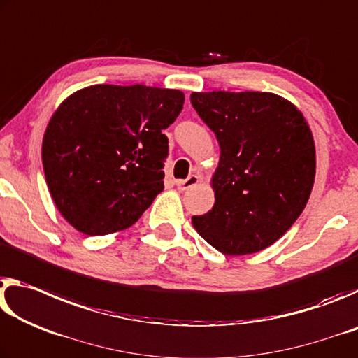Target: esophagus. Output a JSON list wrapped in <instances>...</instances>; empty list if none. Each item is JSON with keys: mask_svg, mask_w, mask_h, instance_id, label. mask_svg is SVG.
Listing matches in <instances>:
<instances>
[{"mask_svg": "<svg viewBox=\"0 0 358 358\" xmlns=\"http://www.w3.org/2000/svg\"><path fill=\"white\" fill-rule=\"evenodd\" d=\"M198 182H200V178H198L196 174H192L184 180H178L176 185H178L179 190H189V189H192V187H195Z\"/></svg>", "mask_w": 358, "mask_h": 358, "instance_id": "1", "label": "esophagus"}]
</instances>
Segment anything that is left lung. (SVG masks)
Returning <instances> with one entry per match:
<instances>
[{"label": "left lung", "mask_w": 358, "mask_h": 358, "mask_svg": "<svg viewBox=\"0 0 358 358\" xmlns=\"http://www.w3.org/2000/svg\"><path fill=\"white\" fill-rule=\"evenodd\" d=\"M190 101L220 145L215 203L193 215V227L225 255L266 249L295 224L311 195V128L294 104L268 92H193Z\"/></svg>", "instance_id": "1"}]
</instances>
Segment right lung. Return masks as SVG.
<instances>
[{"label":"right lung","instance_id":"obj_1","mask_svg":"<svg viewBox=\"0 0 358 358\" xmlns=\"http://www.w3.org/2000/svg\"><path fill=\"white\" fill-rule=\"evenodd\" d=\"M184 93L145 85H92L58 106L43 165L55 206L76 230H125L163 190L168 138Z\"/></svg>","mask_w":358,"mask_h":358}]
</instances>
